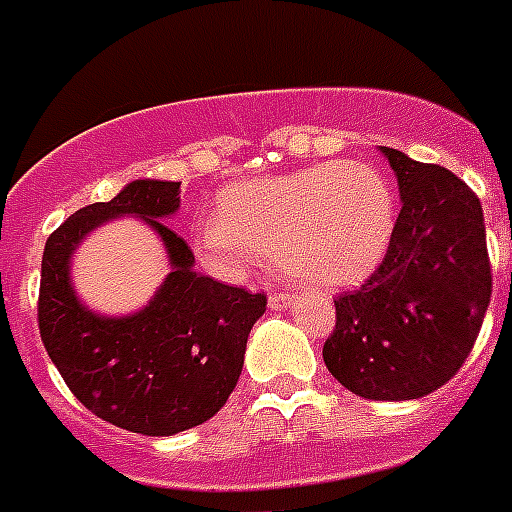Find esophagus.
<instances>
[{"instance_id": "esophagus-1", "label": "esophagus", "mask_w": 512, "mask_h": 512, "mask_svg": "<svg viewBox=\"0 0 512 512\" xmlns=\"http://www.w3.org/2000/svg\"><path fill=\"white\" fill-rule=\"evenodd\" d=\"M268 302H270V307H273V310H281V307L292 305V294H289V292H273L268 297Z\"/></svg>"}]
</instances>
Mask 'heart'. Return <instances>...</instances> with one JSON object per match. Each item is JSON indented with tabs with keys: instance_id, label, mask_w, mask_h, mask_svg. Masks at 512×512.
<instances>
[{
	"instance_id": "b5f03b06",
	"label": "heart",
	"mask_w": 512,
	"mask_h": 512,
	"mask_svg": "<svg viewBox=\"0 0 512 512\" xmlns=\"http://www.w3.org/2000/svg\"><path fill=\"white\" fill-rule=\"evenodd\" d=\"M397 223L389 178L360 160L321 162L286 176L223 189L218 218L194 234L210 268L236 273L257 257H281L294 276L347 286L384 260Z\"/></svg>"
}]
</instances>
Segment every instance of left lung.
<instances>
[{
  "mask_svg": "<svg viewBox=\"0 0 512 512\" xmlns=\"http://www.w3.org/2000/svg\"><path fill=\"white\" fill-rule=\"evenodd\" d=\"M400 184V215L384 260L334 299L323 344L331 376L365 400H418L471 355L492 297L479 197L442 165L381 147Z\"/></svg>",
  "mask_w": 512,
  "mask_h": 512,
  "instance_id": "1",
  "label": "left lung"
}]
</instances>
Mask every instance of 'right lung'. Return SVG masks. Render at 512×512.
I'll return each mask as SVG.
<instances>
[{"label": "right lung", "mask_w": 512, "mask_h": 512, "mask_svg": "<svg viewBox=\"0 0 512 512\" xmlns=\"http://www.w3.org/2000/svg\"><path fill=\"white\" fill-rule=\"evenodd\" d=\"M181 205L176 181H131L110 202L70 215L41 257L39 331L76 400L102 421L147 436H173L213 418L234 392L247 336L265 294L194 270V252L162 220ZM136 214L155 227L174 268L156 299L126 319H102L77 302L69 255L105 219Z\"/></svg>", "instance_id": "obj_1"}]
</instances>
